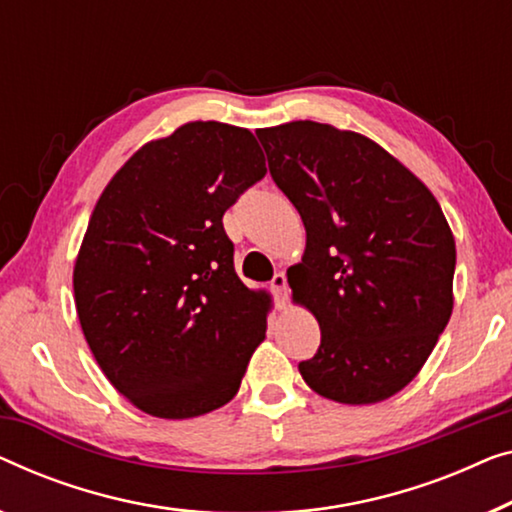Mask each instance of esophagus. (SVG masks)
Returning a JSON list of instances; mask_svg holds the SVG:
<instances>
[{
	"instance_id": "34e87169",
	"label": "esophagus",
	"mask_w": 512,
	"mask_h": 512,
	"mask_svg": "<svg viewBox=\"0 0 512 512\" xmlns=\"http://www.w3.org/2000/svg\"><path fill=\"white\" fill-rule=\"evenodd\" d=\"M270 288L277 295V307L279 309H286V302H288V284H286V274L279 272L274 274V279L270 281Z\"/></svg>"
}]
</instances>
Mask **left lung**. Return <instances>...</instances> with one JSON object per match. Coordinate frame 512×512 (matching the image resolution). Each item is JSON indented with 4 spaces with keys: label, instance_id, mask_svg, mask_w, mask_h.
Instances as JSON below:
<instances>
[{
    "label": "left lung",
    "instance_id": "8db88e82",
    "mask_svg": "<svg viewBox=\"0 0 512 512\" xmlns=\"http://www.w3.org/2000/svg\"><path fill=\"white\" fill-rule=\"evenodd\" d=\"M256 136L307 231L302 263L286 272L321 328L302 379L339 404L397 395L453 314L457 251L439 201L362 133L298 120Z\"/></svg>",
    "mask_w": 512,
    "mask_h": 512
}]
</instances>
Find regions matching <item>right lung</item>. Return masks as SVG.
Listing matches in <instances>:
<instances>
[{"label": "right lung", "instance_id": "1", "mask_svg": "<svg viewBox=\"0 0 512 512\" xmlns=\"http://www.w3.org/2000/svg\"><path fill=\"white\" fill-rule=\"evenodd\" d=\"M265 175L254 133L187 122L124 164L73 265L80 328L136 409L184 420L238 395L265 339L268 293L235 274L221 217Z\"/></svg>", "mask_w": 512, "mask_h": 512}]
</instances>
